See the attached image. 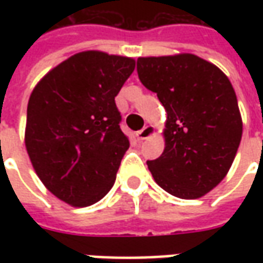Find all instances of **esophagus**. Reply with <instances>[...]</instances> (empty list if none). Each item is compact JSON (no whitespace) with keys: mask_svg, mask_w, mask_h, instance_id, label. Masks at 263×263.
<instances>
[{"mask_svg":"<svg viewBox=\"0 0 263 263\" xmlns=\"http://www.w3.org/2000/svg\"><path fill=\"white\" fill-rule=\"evenodd\" d=\"M155 134V128L152 125H146L145 128H142L141 131L137 132V138L139 141H145V139H148Z\"/></svg>","mask_w":263,"mask_h":263,"instance_id":"obj_1","label":"esophagus"}]
</instances>
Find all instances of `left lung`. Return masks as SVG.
<instances>
[{
  "instance_id": "1",
  "label": "left lung",
  "mask_w": 263,
  "mask_h": 263,
  "mask_svg": "<svg viewBox=\"0 0 263 263\" xmlns=\"http://www.w3.org/2000/svg\"><path fill=\"white\" fill-rule=\"evenodd\" d=\"M137 70L167 112L163 154L146 162L155 182L175 197H203L227 176L242 137L231 81L192 53L138 58Z\"/></svg>"
}]
</instances>
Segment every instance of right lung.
Instances as JSON below:
<instances>
[{
    "label": "right lung",
    "instance_id": "obj_1",
    "mask_svg": "<svg viewBox=\"0 0 263 263\" xmlns=\"http://www.w3.org/2000/svg\"><path fill=\"white\" fill-rule=\"evenodd\" d=\"M134 69L132 58L86 50L48 71L29 97L26 152L45 187L73 207L114 186L129 148L115 97Z\"/></svg>",
    "mask_w": 263,
    "mask_h": 263
}]
</instances>
